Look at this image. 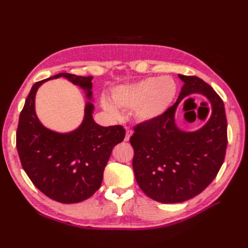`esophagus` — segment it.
Segmentation results:
<instances>
[{"instance_id": "34e87169", "label": "esophagus", "mask_w": 248, "mask_h": 248, "mask_svg": "<svg viewBox=\"0 0 248 248\" xmlns=\"http://www.w3.org/2000/svg\"><path fill=\"white\" fill-rule=\"evenodd\" d=\"M131 136H132V130L127 127V128H126V136H125V139H124L125 141H128Z\"/></svg>"}]
</instances>
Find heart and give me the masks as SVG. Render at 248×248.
<instances>
[{
    "instance_id": "1",
    "label": "heart",
    "mask_w": 248,
    "mask_h": 248,
    "mask_svg": "<svg viewBox=\"0 0 248 248\" xmlns=\"http://www.w3.org/2000/svg\"><path fill=\"white\" fill-rule=\"evenodd\" d=\"M177 93L176 80L164 76L147 78L131 85L117 87L111 93V98L118 108L134 110L138 120L148 122L163 115L174 102ZM101 106L110 115H119L116 106L107 97L101 98Z\"/></svg>"
}]
</instances>
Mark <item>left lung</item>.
<instances>
[{
  "label": "left lung",
  "mask_w": 248,
  "mask_h": 248,
  "mask_svg": "<svg viewBox=\"0 0 248 248\" xmlns=\"http://www.w3.org/2000/svg\"><path fill=\"white\" fill-rule=\"evenodd\" d=\"M184 85L174 106L152 121L134 127L130 144L132 168L140 189L163 204L182 202L200 194L219 171L228 145L224 104L213 88L198 77L178 74ZM199 93L212 104V116L201 130L180 131L174 123L177 104Z\"/></svg>",
  "instance_id": "obj_1"
}]
</instances>
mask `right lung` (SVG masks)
<instances>
[{
    "instance_id": "right-lung-1",
    "label": "right lung",
    "mask_w": 248,
    "mask_h": 248,
    "mask_svg": "<svg viewBox=\"0 0 248 248\" xmlns=\"http://www.w3.org/2000/svg\"><path fill=\"white\" fill-rule=\"evenodd\" d=\"M65 78L86 90L92 98V77L59 73L32 87L22 108L16 131V148L22 169L33 184L49 199L74 204L99 189L112 148L125 138L121 125L95 123L94 106L86 103L84 121L78 129L59 133L44 127L36 116L35 96L44 81Z\"/></svg>"
}]
</instances>
